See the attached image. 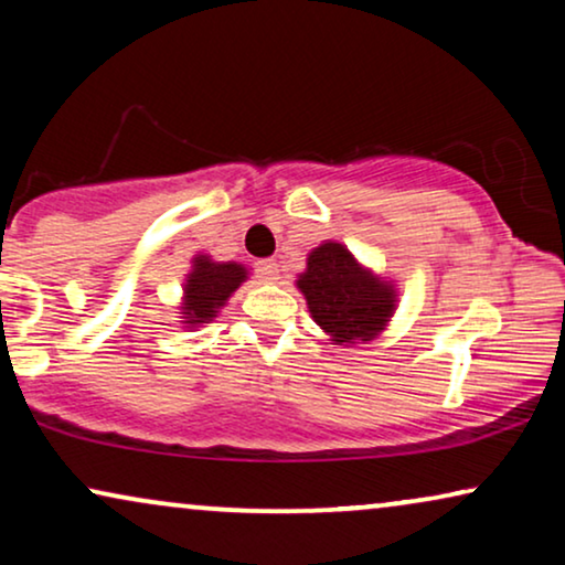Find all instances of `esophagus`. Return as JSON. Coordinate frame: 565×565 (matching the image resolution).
Returning a JSON list of instances; mask_svg holds the SVG:
<instances>
[{"mask_svg":"<svg viewBox=\"0 0 565 565\" xmlns=\"http://www.w3.org/2000/svg\"><path fill=\"white\" fill-rule=\"evenodd\" d=\"M257 275L265 282H277L280 280V265L275 259H259L257 262Z\"/></svg>","mask_w":565,"mask_h":565,"instance_id":"34e87169","label":"esophagus"}]
</instances>
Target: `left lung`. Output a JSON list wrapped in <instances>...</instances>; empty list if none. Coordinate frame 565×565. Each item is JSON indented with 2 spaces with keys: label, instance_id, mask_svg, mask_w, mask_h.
Segmentation results:
<instances>
[{
  "label": "left lung",
  "instance_id": "obj_1",
  "mask_svg": "<svg viewBox=\"0 0 565 565\" xmlns=\"http://www.w3.org/2000/svg\"><path fill=\"white\" fill-rule=\"evenodd\" d=\"M296 285L306 296L313 321L334 344L370 342L396 311V288L362 267L337 242H323L308 254L306 273L298 275Z\"/></svg>",
  "mask_w": 565,
  "mask_h": 565
}]
</instances>
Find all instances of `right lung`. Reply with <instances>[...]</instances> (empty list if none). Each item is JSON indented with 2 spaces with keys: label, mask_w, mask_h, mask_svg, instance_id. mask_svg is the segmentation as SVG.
I'll return each instance as SVG.
<instances>
[{
  "label": "right lung",
  "mask_w": 565,
  "mask_h": 565,
  "mask_svg": "<svg viewBox=\"0 0 565 565\" xmlns=\"http://www.w3.org/2000/svg\"><path fill=\"white\" fill-rule=\"evenodd\" d=\"M246 277H249V269L238 262H213L207 254H198L192 259L188 280H184V298L180 306L184 313L182 323L188 327L211 323Z\"/></svg>",
  "instance_id": "1"
}]
</instances>
